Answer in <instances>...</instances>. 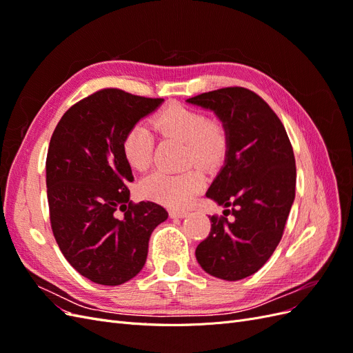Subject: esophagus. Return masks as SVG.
<instances>
[{
    "instance_id": "34e87169",
    "label": "esophagus",
    "mask_w": 353,
    "mask_h": 353,
    "mask_svg": "<svg viewBox=\"0 0 353 353\" xmlns=\"http://www.w3.org/2000/svg\"><path fill=\"white\" fill-rule=\"evenodd\" d=\"M169 215L172 219H181V218H185L188 215V212H185V210H170Z\"/></svg>"
}]
</instances>
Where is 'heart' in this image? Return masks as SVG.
Wrapping results in <instances>:
<instances>
[{
	"label": "heart",
	"instance_id": "1",
	"mask_svg": "<svg viewBox=\"0 0 353 353\" xmlns=\"http://www.w3.org/2000/svg\"><path fill=\"white\" fill-rule=\"evenodd\" d=\"M153 128L160 135L185 143L187 165L196 163L201 168H212L225 156L228 144L225 126L218 119H208L200 110L172 104L154 116ZM122 152L132 169L143 172L150 168L154 152L152 131L144 125L132 126L123 137ZM201 187L203 176L194 169L179 174L156 170L140 184L144 197L170 208L188 205Z\"/></svg>",
	"mask_w": 353,
	"mask_h": 353
}]
</instances>
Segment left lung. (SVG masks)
<instances>
[{
  "label": "left lung",
  "instance_id": "1",
  "mask_svg": "<svg viewBox=\"0 0 353 353\" xmlns=\"http://www.w3.org/2000/svg\"><path fill=\"white\" fill-rule=\"evenodd\" d=\"M187 103L212 110L228 135L225 163L206 197L231 210L210 216L196 258L208 274L237 281L259 271L283 237L296 191L293 147L279 116L248 88L203 92Z\"/></svg>",
  "mask_w": 353,
  "mask_h": 353
}]
</instances>
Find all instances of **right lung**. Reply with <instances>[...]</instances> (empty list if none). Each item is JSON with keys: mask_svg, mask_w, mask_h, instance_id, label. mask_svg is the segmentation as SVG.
<instances>
[{"mask_svg": "<svg viewBox=\"0 0 353 353\" xmlns=\"http://www.w3.org/2000/svg\"><path fill=\"white\" fill-rule=\"evenodd\" d=\"M162 103L100 90L73 104L52 132L46 163L51 230L66 261L92 283L134 279L153 230L168 219L157 203L130 200L134 176L122 152L128 130Z\"/></svg>", "mask_w": 353, "mask_h": 353, "instance_id": "1", "label": "right lung"}]
</instances>
